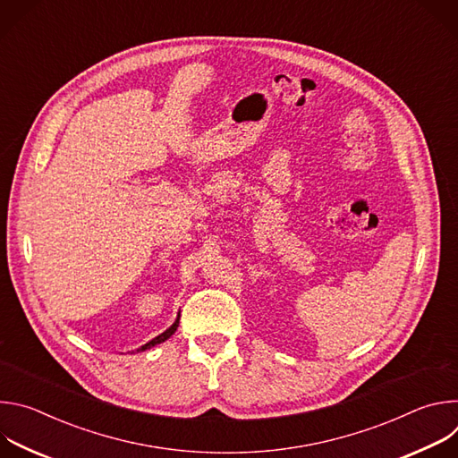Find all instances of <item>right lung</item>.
Returning a JSON list of instances; mask_svg holds the SVG:
<instances>
[{"label":"right lung","mask_w":458,"mask_h":458,"mask_svg":"<svg viewBox=\"0 0 458 458\" xmlns=\"http://www.w3.org/2000/svg\"><path fill=\"white\" fill-rule=\"evenodd\" d=\"M177 326H179V317H177V320L170 326V328L166 330V332H163L161 335H157L156 339H152L150 343H147L145 346H141L138 352H145V350H150V348H154V346H157V344H161V343H165L166 339H170L174 334H175V330H177Z\"/></svg>","instance_id":"right-lung-1"}]
</instances>
